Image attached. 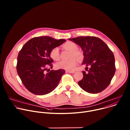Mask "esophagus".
Masks as SVG:
<instances>
[{"label":"esophagus","mask_w":130,"mask_h":130,"mask_svg":"<svg viewBox=\"0 0 130 130\" xmlns=\"http://www.w3.org/2000/svg\"><path fill=\"white\" fill-rule=\"evenodd\" d=\"M66 72H68V73H74V72H75V71H73V70H66Z\"/></svg>","instance_id":"esophagus-1"}]
</instances>
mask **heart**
<instances>
[{"label": "heart", "instance_id": "b5f03b06", "mask_svg": "<svg viewBox=\"0 0 130 130\" xmlns=\"http://www.w3.org/2000/svg\"><path fill=\"white\" fill-rule=\"evenodd\" d=\"M62 47L66 50L71 51L70 57L72 58L69 60H62L58 62L55 66L59 69H63L67 70H72L78 64L77 58L79 60H81L82 58V53L78 50V46L72 42H67L62 45ZM50 58L54 60L57 61L60 58V52L58 47H54L52 48L50 52ZM75 57L77 58H73Z\"/></svg>", "mask_w": 130, "mask_h": 130}]
</instances>
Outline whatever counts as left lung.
<instances>
[{
  "mask_svg": "<svg viewBox=\"0 0 130 130\" xmlns=\"http://www.w3.org/2000/svg\"><path fill=\"white\" fill-rule=\"evenodd\" d=\"M69 40L82 48V64L87 66L86 71H82L83 78L78 82L79 85L90 94L101 92L109 85L115 73L113 52L102 40L95 36H78Z\"/></svg>",
  "mask_w": 130,
  "mask_h": 130,
  "instance_id": "obj_1",
  "label": "left lung"
}]
</instances>
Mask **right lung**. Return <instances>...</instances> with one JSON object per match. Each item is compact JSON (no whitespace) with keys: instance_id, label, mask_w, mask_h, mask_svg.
I'll list each match as a JSON object with an SVG mask.
<instances>
[{"instance_id":"add662e5","label":"right lung","mask_w":130,"mask_h":130,"mask_svg":"<svg viewBox=\"0 0 130 130\" xmlns=\"http://www.w3.org/2000/svg\"><path fill=\"white\" fill-rule=\"evenodd\" d=\"M65 40H57L50 36L35 37L28 41L18 53L16 69L23 84L32 93L48 94L56 88L64 69L51 70L53 60L50 57L51 50L62 44Z\"/></svg>"}]
</instances>
